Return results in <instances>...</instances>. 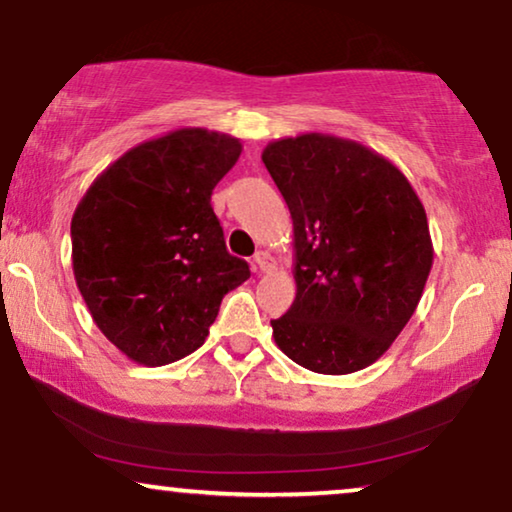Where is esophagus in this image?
I'll return each mask as SVG.
<instances>
[{"mask_svg":"<svg viewBox=\"0 0 512 512\" xmlns=\"http://www.w3.org/2000/svg\"><path fill=\"white\" fill-rule=\"evenodd\" d=\"M255 264L260 267V271H264V274H271V271L276 269V260L269 255V252H264V250H260L255 255Z\"/></svg>","mask_w":512,"mask_h":512,"instance_id":"34e87169","label":"esophagus"}]
</instances>
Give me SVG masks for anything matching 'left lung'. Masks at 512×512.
<instances>
[{
  "label": "left lung",
  "mask_w": 512,
  "mask_h": 512,
  "mask_svg": "<svg viewBox=\"0 0 512 512\" xmlns=\"http://www.w3.org/2000/svg\"><path fill=\"white\" fill-rule=\"evenodd\" d=\"M262 161L295 229L297 295L271 320L285 356L351 374L384 356L433 267L426 210L407 177L360 142L325 133L269 142Z\"/></svg>",
  "instance_id": "left-lung-1"
}]
</instances>
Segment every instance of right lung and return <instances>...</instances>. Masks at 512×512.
Wrapping results in <instances>:
<instances>
[{"mask_svg": "<svg viewBox=\"0 0 512 512\" xmlns=\"http://www.w3.org/2000/svg\"><path fill=\"white\" fill-rule=\"evenodd\" d=\"M241 140L177 128L102 170L72 215V269L95 325L135 363L159 367L206 342L222 297L250 278L210 206Z\"/></svg>", "mask_w": 512, "mask_h": 512, "instance_id": "1", "label": "right lung"}]
</instances>
